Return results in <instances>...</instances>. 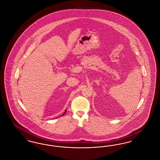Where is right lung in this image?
I'll use <instances>...</instances> for the list:
<instances>
[{
    "mask_svg": "<svg viewBox=\"0 0 160 160\" xmlns=\"http://www.w3.org/2000/svg\"><path fill=\"white\" fill-rule=\"evenodd\" d=\"M65 113H66V111H65V112H64V114H62V115H64V114H65Z\"/></svg>",
    "mask_w": 160,
    "mask_h": 160,
    "instance_id": "obj_1",
    "label": "right lung"
}]
</instances>
